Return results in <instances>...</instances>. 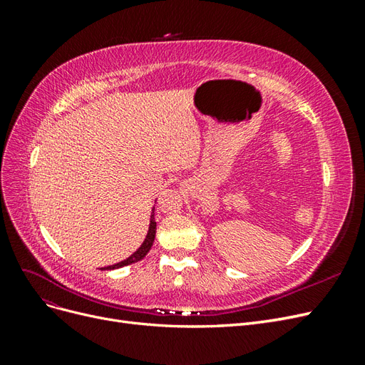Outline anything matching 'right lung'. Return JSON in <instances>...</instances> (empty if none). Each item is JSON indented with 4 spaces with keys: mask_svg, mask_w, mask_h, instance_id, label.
Returning <instances> with one entry per match:
<instances>
[{
    "mask_svg": "<svg viewBox=\"0 0 365 365\" xmlns=\"http://www.w3.org/2000/svg\"><path fill=\"white\" fill-rule=\"evenodd\" d=\"M155 233H157V222H155V207L152 208V215H150V222H149V230H148V235L145 237V240H143V244L140 245V248L134 252L130 254V256L125 260H121L118 263H114V264H109V267H105V268H101V269H117V268H121V267H126V264H130V263H135L138 260H141L143 257L146 256V254L149 252L153 240H155Z\"/></svg>",
    "mask_w": 365,
    "mask_h": 365,
    "instance_id": "obj_1",
    "label": "right lung"
}]
</instances>
